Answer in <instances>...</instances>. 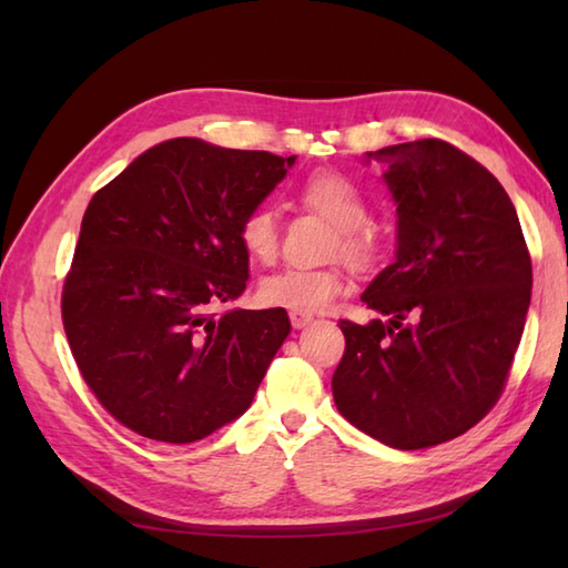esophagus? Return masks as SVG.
<instances>
[{
    "mask_svg": "<svg viewBox=\"0 0 568 568\" xmlns=\"http://www.w3.org/2000/svg\"><path fill=\"white\" fill-rule=\"evenodd\" d=\"M312 320H315V317L307 315V312H295V310L291 312V324H293L295 329L307 327V324H312Z\"/></svg>",
    "mask_w": 568,
    "mask_h": 568,
    "instance_id": "34e87169",
    "label": "esophagus"
}]
</instances>
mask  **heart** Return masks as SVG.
Segmentation results:
<instances>
[{
	"mask_svg": "<svg viewBox=\"0 0 568 568\" xmlns=\"http://www.w3.org/2000/svg\"><path fill=\"white\" fill-rule=\"evenodd\" d=\"M300 202L336 226L339 253L352 265H366L373 244L364 224L368 222L366 197L352 180L339 173H315L297 190ZM239 241L251 258L268 263L277 253V220L271 207L251 210L239 224ZM344 291L336 268H281L258 283V300L268 307L317 312L329 307Z\"/></svg>",
	"mask_w": 568,
	"mask_h": 568,
	"instance_id": "1",
	"label": "heart"
}]
</instances>
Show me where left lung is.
Wrapping results in <instances>:
<instances>
[{"label":"left lung","instance_id":"obj_1","mask_svg":"<svg viewBox=\"0 0 568 568\" xmlns=\"http://www.w3.org/2000/svg\"><path fill=\"white\" fill-rule=\"evenodd\" d=\"M385 165L395 261L361 295L381 320H342L336 409L393 449H427L498 403L532 295V261L508 192L442 139L366 153Z\"/></svg>","mask_w":568,"mask_h":568}]
</instances>
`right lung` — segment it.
<instances>
[{
	"label": "right lung",
	"mask_w": 568,
	"mask_h": 568,
	"mask_svg": "<svg viewBox=\"0 0 568 568\" xmlns=\"http://www.w3.org/2000/svg\"><path fill=\"white\" fill-rule=\"evenodd\" d=\"M293 163L171 139L84 210L63 327L94 397L141 437L190 444L251 407L291 320L283 307L210 310L246 291L239 224Z\"/></svg>",
	"instance_id": "right-lung-1"
}]
</instances>
